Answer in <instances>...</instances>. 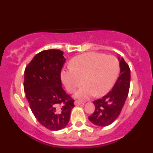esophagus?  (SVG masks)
Returning <instances> with one entry per match:
<instances>
[{
    "mask_svg": "<svg viewBox=\"0 0 153 153\" xmlns=\"http://www.w3.org/2000/svg\"><path fill=\"white\" fill-rule=\"evenodd\" d=\"M74 104L76 105H80L82 104V102L79 101V100H76L74 102Z\"/></svg>",
    "mask_w": 153,
    "mask_h": 153,
    "instance_id": "34e87169",
    "label": "esophagus"
}]
</instances>
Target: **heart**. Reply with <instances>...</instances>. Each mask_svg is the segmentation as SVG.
Returning <instances> with one entry per match:
<instances>
[{"label":"heart","instance_id":"obj_1","mask_svg":"<svg viewBox=\"0 0 153 153\" xmlns=\"http://www.w3.org/2000/svg\"><path fill=\"white\" fill-rule=\"evenodd\" d=\"M118 72L119 62L113 55L85 53L74 58L71 68L62 71V79L69 93L74 92L85 83L75 97L85 100L108 93L114 84Z\"/></svg>","mask_w":153,"mask_h":153}]
</instances>
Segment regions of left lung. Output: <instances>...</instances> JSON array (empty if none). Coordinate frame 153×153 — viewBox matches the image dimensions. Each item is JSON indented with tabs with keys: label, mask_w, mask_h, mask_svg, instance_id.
Returning <instances> with one entry per match:
<instances>
[{
	"label": "left lung",
	"mask_w": 153,
	"mask_h": 153,
	"mask_svg": "<svg viewBox=\"0 0 153 153\" xmlns=\"http://www.w3.org/2000/svg\"><path fill=\"white\" fill-rule=\"evenodd\" d=\"M120 62V76L109 93L101 99L93 102L95 111L88 119L98 126H107L113 123L120 115L128 94L130 82V70L123 57Z\"/></svg>",
	"instance_id": "left-lung-1"
}]
</instances>
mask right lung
<instances>
[{
    "mask_svg": "<svg viewBox=\"0 0 153 153\" xmlns=\"http://www.w3.org/2000/svg\"><path fill=\"white\" fill-rule=\"evenodd\" d=\"M63 52L49 49L39 53L25 70L24 90L30 110L41 125L50 130L67 126L74 100L62 88Z\"/></svg>",
    "mask_w": 153,
    "mask_h": 153,
    "instance_id": "right-lung-1",
    "label": "right lung"
}]
</instances>
